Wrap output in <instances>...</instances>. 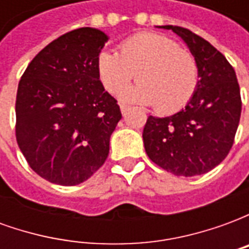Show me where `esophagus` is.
Listing matches in <instances>:
<instances>
[{
	"label": "esophagus",
	"mask_w": 249,
	"mask_h": 249,
	"mask_svg": "<svg viewBox=\"0 0 249 249\" xmlns=\"http://www.w3.org/2000/svg\"><path fill=\"white\" fill-rule=\"evenodd\" d=\"M120 108H121V113L124 114V116L128 113V110H129V107H128V105H125V104H121V107H120Z\"/></svg>",
	"instance_id": "esophagus-1"
}]
</instances>
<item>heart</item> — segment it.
Here are the masks:
<instances>
[{
	"label": "heart",
	"mask_w": 249,
	"mask_h": 249,
	"mask_svg": "<svg viewBox=\"0 0 249 249\" xmlns=\"http://www.w3.org/2000/svg\"><path fill=\"white\" fill-rule=\"evenodd\" d=\"M119 53L98 54L100 81L109 93H119L136 74L137 85L121 93L124 101L155 105L159 113H173L187 105L197 90L200 71L192 53L157 33L125 40Z\"/></svg>",
	"instance_id": "1"
}]
</instances>
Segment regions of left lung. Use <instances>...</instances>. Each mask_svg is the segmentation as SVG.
Instances as JSON below:
<instances>
[{
    "label": "left lung",
    "instance_id": "1",
    "mask_svg": "<svg viewBox=\"0 0 249 249\" xmlns=\"http://www.w3.org/2000/svg\"><path fill=\"white\" fill-rule=\"evenodd\" d=\"M162 28L185 41L197 61L200 80L195 96L180 112L148 117L142 140L156 165L191 178L209 172L230 153L240 121V88L235 69L208 41L181 26Z\"/></svg>",
    "mask_w": 249,
    "mask_h": 249
}]
</instances>
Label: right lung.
Here are the masks:
<instances>
[{
  "label": "right lung",
  "mask_w": 249,
  "mask_h": 249,
  "mask_svg": "<svg viewBox=\"0 0 249 249\" xmlns=\"http://www.w3.org/2000/svg\"><path fill=\"white\" fill-rule=\"evenodd\" d=\"M107 40L93 28L68 32L46 45L19 80L17 144L29 167L51 183H84L108 157L121 110L98 77Z\"/></svg>",
  "instance_id": "obj_1"
}]
</instances>
